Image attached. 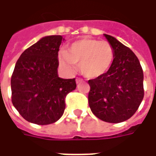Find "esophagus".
<instances>
[{
	"instance_id": "esophagus-1",
	"label": "esophagus",
	"mask_w": 156,
	"mask_h": 156,
	"mask_svg": "<svg viewBox=\"0 0 156 156\" xmlns=\"http://www.w3.org/2000/svg\"><path fill=\"white\" fill-rule=\"evenodd\" d=\"M81 81H82V79H80V78H76V83H80Z\"/></svg>"
}]
</instances>
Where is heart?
<instances>
[{"label":"heart","instance_id":"b5f03b06","mask_svg":"<svg viewBox=\"0 0 156 156\" xmlns=\"http://www.w3.org/2000/svg\"><path fill=\"white\" fill-rule=\"evenodd\" d=\"M115 49L108 41L84 38L73 42L68 51L61 53V62L73 73L79 64L82 74L96 78L107 73L115 60Z\"/></svg>","mask_w":156,"mask_h":156}]
</instances>
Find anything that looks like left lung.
Instances as JSON below:
<instances>
[{"label":"left lung","mask_w":156,"mask_h":156,"mask_svg":"<svg viewBox=\"0 0 156 156\" xmlns=\"http://www.w3.org/2000/svg\"><path fill=\"white\" fill-rule=\"evenodd\" d=\"M105 36L115 49V60L107 73L88 80V105L99 119L120 123L132 117L143 100L144 74L129 48L114 37Z\"/></svg>","instance_id":"left-lung-1"}]
</instances>
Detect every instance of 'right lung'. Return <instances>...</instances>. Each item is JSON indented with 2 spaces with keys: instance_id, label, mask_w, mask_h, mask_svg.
Wrapping results in <instances>:
<instances>
[{
  "instance_id": "right-lung-1",
  "label": "right lung",
  "mask_w": 156,
  "mask_h": 156,
  "mask_svg": "<svg viewBox=\"0 0 156 156\" xmlns=\"http://www.w3.org/2000/svg\"><path fill=\"white\" fill-rule=\"evenodd\" d=\"M64 39L48 36L26 49L16 63L11 79L12 102L26 120L53 124L63 115L65 98L76 88L75 78L58 77V51Z\"/></svg>"
}]
</instances>
